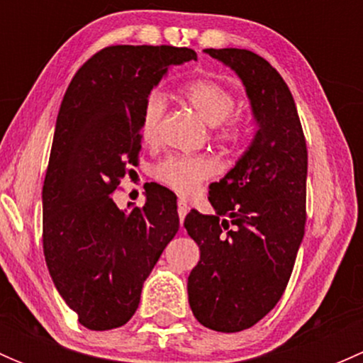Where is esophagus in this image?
<instances>
[{
	"label": "esophagus",
	"instance_id": "obj_1",
	"mask_svg": "<svg viewBox=\"0 0 363 363\" xmlns=\"http://www.w3.org/2000/svg\"><path fill=\"white\" fill-rule=\"evenodd\" d=\"M177 212H179V219H181V225H182V221H184L186 214H188V212H189V205L186 203L184 200H179V203H177Z\"/></svg>",
	"mask_w": 363,
	"mask_h": 363
}]
</instances>
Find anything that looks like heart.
<instances>
[{
	"label": "heart",
	"mask_w": 363,
	"mask_h": 363,
	"mask_svg": "<svg viewBox=\"0 0 363 363\" xmlns=\"http://www.w3.org/2000/svg\"><path fill=\"white\" fill-rule=\"evenodd\" d=\"M184 100L195 108L200 119L208 126H216V137L223 144H237L244 135L240 119L230 117L235 111V96L230 89L214 80H196L184 89ZM167 112V98L161 91H151L145 96L140 111L138 133L144 144H156L161 123ZM216 174V163L205 156H168L160 161L155 175L163 184L170 186L181 195H191L203 181Z\"/></svg>",
	"instance_id": "obj_1"
}]
</instances>
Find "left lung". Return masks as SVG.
<instances>
[{
    "mask_svg": "<svg viewBox=\"0 0 363 363\" xmlns=\"http://www.w3.org/2000/svg\"><path fill=\"white\" fill-rule=\"evenodd\" d=\"M205 52L239 75L258 126L235 167L211 184L216 214L184 219L200 247L189 306L203 327L230 334L258 323L286 290L306 228L307 147L294 96L269 61L246 49Z\"/></svg>",
    "mask_w": 363,
    "mask_h": 363,
    "instance_id": "obj_1",
    "label": "left lung"
}]
</instances>
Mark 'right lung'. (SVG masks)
Masks as SVG:
<instances>
[{
    "mask_svg": "<svg viewBox=\"0 0 363 363\" xmlns=\"http://www.w3.org/2000/svg\"><path fill=\"white\" fill-rule=\"evenodd\" d=\"M196 61L188 47L111 45L69 82L43 182V255L54 286L89 330L130 321L144 281L179 230L177 196L145 191L144 207L112 199L140 152V111L168 68Z\"/></svg>",
    "mask_w": 363,
    "mask_h": 363,
    "instance_id": "right-lung-1",
    "label": "right lung"
}]
</instances>
